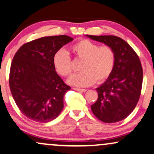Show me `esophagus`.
<instances>
[{"mask_svg":"<svg viewBox=\"0 0 154 154\" xmlns=\"http://www.w3.org/2000/svg\"><path fill=\"white\" fill-rule=\"evenodd\" d=\"M73 89L75 90H76V91L80 92H85L87 91V90H85V89H80V88H74Z\"/></svg>","mask_w":154,"mask_h":154,"instance_id":"obj_1","label":"esophagus"}]
</instances>
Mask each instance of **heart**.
Wrapping results in <instances>:
<instances>
[{
    "instance_id": "1",
    "label": "heart",
    "mask_w": 154,
    "mask_h": 154,
    "mask_svg": "<svg viewBox=\"0 0 154 154\" xmlns=\"http://www.w3.org/2000/svg\"><path fill=\"white\" fill-rule=\"evenodd\" d=\"M71 52L76 58L82 60L79 73L68 79L74 86L88 87L97 82H104L110 77L116 64V52L110 46L100 47L88 39H82L71 47ZM53 66L59 75L67 77L72 73V61L65 50L60 49L54 54Z\"/></svg>"
}]
</instances>
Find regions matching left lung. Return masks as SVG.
Listing matches in <instances>:
<instances>
[{
	"instance_id": "1",
	"label": "left lung",
	"mask_w": 154,
	"mask_h": 154,
	"mask_svg": "<svg viewBox=\"0 0 154 154\" xmlns=\"http://www.w3.org/2000/svg\"><path fill=\"white\" fill-rule=\"evenodd\" d=\"M87 36L110 46L116 52L113 71L108 79L96 89L98 98L91 105L92 111L104 123L120 121L133 112L139 100L143 83V69L139 57L120 37Z\"/></svg>"
}]
</instances>
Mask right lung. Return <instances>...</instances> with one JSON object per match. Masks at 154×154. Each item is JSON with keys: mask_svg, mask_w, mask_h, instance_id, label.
I'll list each match as a JSON object with an SVG mask.
<instances>
[{"mask_svg": "<svg viewBox=\"0 0 154 154\" xmlns=\"http://www.w3.org/2000/svg\"><path fill=\"white\" fill-rule=\"evenodd\" d=\"M73 38L45 36L24 44L13 59L9 85L15 103L29 119L47 123L64 107V95L71 88L57 75L53 56Z\"/></svg>", "mask_w": 154, "mask_h": 154, "instance_id": "obj_1", "label": "right lung"}]
</instances>
